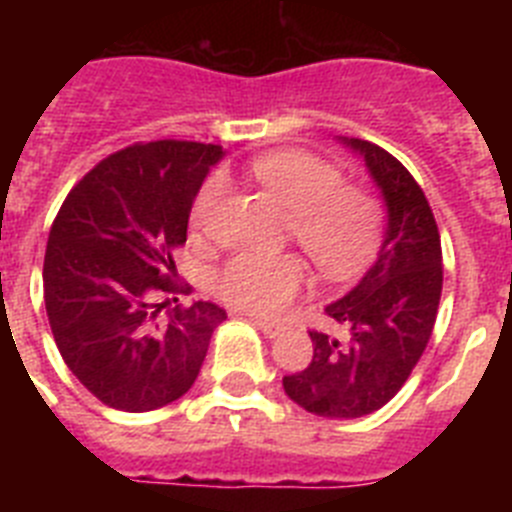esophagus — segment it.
Returning <instances> with one entry per match:
<instances>
[{
    "instance_id": "34e87169",
    "label": "esophagus",
    "mask_w": 512,
    "mask_h": 512,
    "mask_svg": "<svg viewBox=\"0 0 512 512\" xmlns=\"http://www.w3.org/2000/svg\"><path fill=\"white\" fill-rule=\"evenodd\" d=\"M251 323L256 325V328H259L266 338H277L279 333H282V325H279V323H271V320H264V318H251Z\"/></svg>"
}]
</instances>
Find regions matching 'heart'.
Segmentation results:
<instances>
[{
    "instance_id": "1",
    "label": "heart",
    "mask_w": 512,
    "mask_h": 512,
    "mask_svg": "<svg viewBox=\"0 0 512 512\" xmlns=\"http://www.w3.org/2000/svg\"><path fill=\"white\" fill-rule=\"evenodd\" d=\"M251 174L292 215V238L320 277L351 282L372 266L384 235V210L372 192L346 187L336 166L302 151L266 153L253 161ZM223 194V176L207 179L192 205L194 230L212 223ZM305 282V264L292 253H238L217 271L215 289L238 310L277 315L300 295Z\"/></svg>"
}]
</instances>
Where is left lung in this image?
<instances>
[{
  "mask_svg": "<svg viewBox=\"0 0 512 512\" xmlns=\"http://www.w3.org/2000/svg\"><path fill=\"white\" fill-rule=\"evenodd\" d=\"M338 140L364 158L382 194L387 228L377 261L359 284L325 305L346 336L310 330V364L282 384L307 413L351 420L387 405L408 382L433 333L443 266L436 217L410 171L369 140Z\"/></svg>",
  "mask_w": 512,
  "mask_h": 512,
  "instance_id": "8db88e82",
  "label": "left lung"
}]
</instances>
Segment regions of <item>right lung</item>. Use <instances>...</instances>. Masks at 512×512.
I'll use <instances>...</instances> for the list:
<instances>
[{
    "mask_svg": "<svg viewBox=\"0 0 512 512\" xmlns=\"http://www.w3.org/2000/svg\"><path fill=\"white\" fill-rule=\"evenodd\" d=\"M220 146L153 140L112 153L69 192L43 264L45 312L63 361L99 402L148 413L187 395L223 307L192 302L158 318L176 292L171 251Z\"/></svg>",
    "mask_w": 512,
    "mask_h": 512,
    "instance_id": "add662e5",
    "label": "right lung"
}]
</instances>
